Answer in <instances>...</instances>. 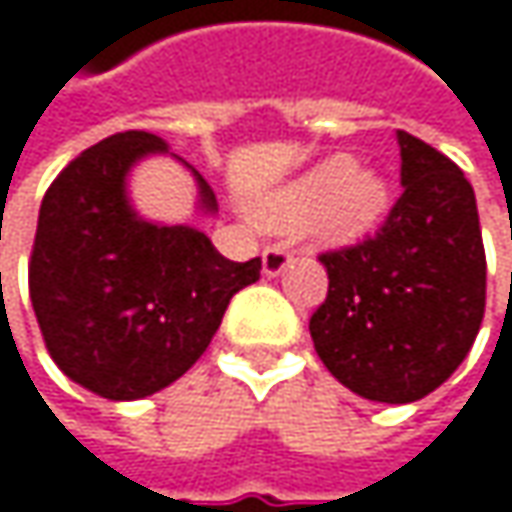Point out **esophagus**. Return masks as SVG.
Here are the masks:
<instances>
[{
    "label": "esophagus",
    "mask_w": 512,
    "mask_h": 512,
    "mask_svg": "<svg viewBox=\"0 0 512 512\" xmlns=\"http://www.w3.org/2000/svg\"><path fill=\"white\" fill-rule=\"evenodd\" d=\"M290 263H293V252H290L284 243H275V246H266V249H263V275L275 278V275H281Z\"/></svg>",
    "instance_id": "34e87169"
}]
</instances>
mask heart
<instances>
[{"instance_id": "heart-1", "label": "heart", "mask_w": 512, "mask_h": 512, "mask_svg": "<svg viewBox=\"0 0 512 512\" xmlns=\"http://www.w3.org/2000/svg\"><path fill=\"white\" fill-rule=\"evenodd\" d=\"M391 207V183L350 154L320 159L281 189L257 201L255 216L275 231L305 228L320 246H356L370 237Z\"/></svg>"}]
</instances>
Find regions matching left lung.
<instances>
[{
  "instance_id": "1",
  "label": "left lung",
  "mask_w": 512,
  "mask_h": 512,
  "mask_svg": "<svg viewBox=\"0 0 512 512\" xmlns=\"http://www.w3.org/2000/svg\"><path fill=\"white\" fill-rule=\"evenodd\" d=\"M403 195L376 237L320 255L329 296L311 317L329 373L373 403H415L468 356L486 305L474 189L427 142L397 130Z\"/></svg>"
}]
</instances>
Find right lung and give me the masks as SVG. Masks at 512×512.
<instances>
[{
    "mask_svg": "<svg viewBox=\"0 0 512 512\" xmlns=\"http://www.w3.org/2000/svg\"><path fill=\"white\" fill-rule=\"evenodd\" d=\"M148 156L174 154L154 133L130 130L76 156L41 201L29 263L52 361L106 400H142L180 379L210 347L231 296L260 278V257L234 263L204 231L133 207L130 174ZM183 165L198 210L216 216L213 189Z\"/></svg>",
    "mask_w": 512,
    "mask_h": 512,
    "instance_id": "1",
    "label": "right lung"
}]
</instances>
